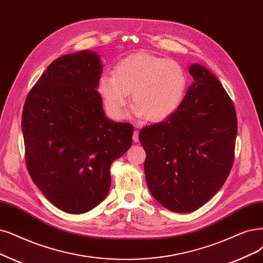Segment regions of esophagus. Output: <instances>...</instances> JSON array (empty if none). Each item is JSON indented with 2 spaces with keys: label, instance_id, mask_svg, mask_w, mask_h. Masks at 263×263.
<instances>
[{
  "label": "esophagus",
  "instance_id": "34e87169",
  "mask_svg": "<svg viewBox=\"0 0 263 263\" xmlns=\"http://www.w3.org/2000/svg\"><path fill=\"white\" fill-rule=\"evenodd\" d=\"M133 142L134 143H138L139 142V131H134L133 133Z\"/></svg>",
  "mask_w": 263,
  "mask_h": 263
}]
</instances>
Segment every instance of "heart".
Masks as SVG:
<instances>
[{
  "instance_id": "1",
  "label": "heart",
  "mask_w": 263,
  "mask_h": 263,
  "mask_svg": "<svg viewBox=\"0 0 263 263\" xmlns=\"http://www.w3.org/2000/svg\"><path fill=\"white\" fill-rule=\"evenodd\" d=\"M187 89V74L176 61L140 52L123 58L114 74L104 73L99 92L112 118L121 119L129 102L132 114L148 121L168 118L181 106Z\"/></svg>"
}]
</instances>
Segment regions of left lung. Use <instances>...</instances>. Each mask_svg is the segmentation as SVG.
<instances>
[{
  "mask_svg": "<svg viewBox=\"0 0 263 263\" xmlns=\"http://www.w3.org/2000/svg\"><path fill=\"white\" fill-rule=\"evenodd\" d=\"M194 82L177 111L145 126V178L153 197L173 212L200 208L222 187L234 161L237 118L218 78L192 64Z\"/></svg>",
  "mask_w": 263,
  "mask_h": 263,
  "instance_id": "left-lung-1",
  "label": "left lung"
}]
</instances>
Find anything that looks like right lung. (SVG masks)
I'll list each match as a JSON object with an SVG mask.
<instances>
[{"label": "right lung", "instance_id": "obj_1", "mask_svg": "<svg viewBox=\"0 0 263 263\" xmlns=\"http://www.w3.org/2000/svg\"><path fill=\"white\" fill-rule=\"evenodd\" d=\"M102 71L95 52L64 55L47 67L24 105L29 174L55 207L73 215L105 199L111 163L132 144L133 125L105 116L97 92Z\"/></svg>", "mask_w": 263, "mask_h": 263}]
</instances>
